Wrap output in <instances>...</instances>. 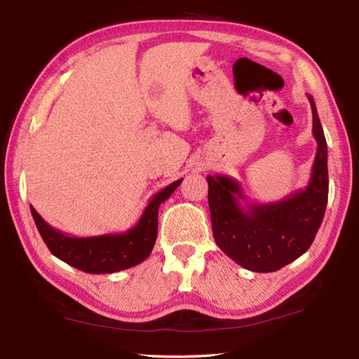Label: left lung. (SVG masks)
I'll return each mask as SVG.
<instances>
[{"mask_svg": "<svg viewBox=\"0 0 359 359\" xmlns=\"http://www.w3.org/2000/svg\"><path fill=\"white\" fill-rule=\"evenodd\" d=\"M317 154L306 188L276 203H248L241 184L228 175H208L212 231L217 245L239 266L276 272L309 250L327 204V145L311 95Z\"/></svg>", "mask_w": 359, "mask_h": 359, "instance_id": "8db88e82", "label": "left lung"}]
</instances>
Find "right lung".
Returning a JSON list of instances; mask_svg holds the SVG:
<instances>
[{"label":"right lung","mask_w":359,"mask_h":359,"mask_svg":"<svg viewBox=\"0 0 359 359\" xmlns=\"http://www.w3.org/2000/svg\"><path fill=\"white\" fill-rule=\"evenodd\" d=\"M182 180L184 179L175 180L171 185L155 193L139 222L123 233L76 238L50 226L34 210L33 205L29 209H32L36 228L52 255L65 261L66 264L88 274H112V272L128 269L149 258L158 234V208L171 196Z\"/></svg>","instance_id":"1"}]
</instances>
